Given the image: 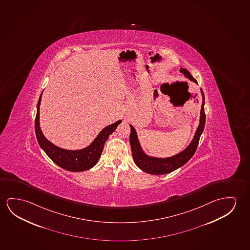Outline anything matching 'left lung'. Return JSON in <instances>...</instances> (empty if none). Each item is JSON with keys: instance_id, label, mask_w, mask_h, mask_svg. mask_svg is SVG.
<instances>
[{"instance_id": "obj_1", "label": "left lung", "mask_w": 250, "mask_h": 250, "mask_svg": "<svg viewBox=\"0 0 250 250\" xmlns=\"http://www.w3.org/2000/svg\"><path fill=\"white\" fill-rule=\"evenodd\" d=\"M181 73L185 75V77L189 81L197 84L196 80L192 77V75L188 72V70L181 67ZM201 90V94L203 98L202 107L200 111L199 125L196 129L195 135L193 137L191 142L189 143L185 150H182L179 153L176 154L171 157L168 158H157L149 156L144 151L142 146L139 142V137L137 134V131L134 127L131 125H129L131 127V134H130V144H131V152L132 158L134 160L136 166L143 171L149 173L151 175H164L172 172L175 169L180 168L192 158L193 155L196 152V148L198 146L200 137L204 131V125H205V113H204V94L203 90Z\"/></svg>"}]
</instances>
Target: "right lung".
Returning <instances> with one entry per match:
<instances>
[{
    "label": "right lung",
    "mask_w": 250,
    "mask_h": 250,
    "mask_svg": "<svg viewBox=\"0 0 250 250\" xmlns=\"http://www.w3.org/2000/svg\"><path fill=\"white\" fill-rule=\"evenodd\" d=\"M42 96L39 98L37 104V113L35 118V134L38 140L39 146L45 153L58 166L63 169L79 172L91 169L99 161L102 150L104 148V143L107 140L109 136L115 131L116 128L122 121L119 120L115 123L109 125L100 131L96 138L88 146L81 150H65L59 146H55L50 142L43 134L40 126V105L42 101Z\"/></svg>",
    "instance_id": "1"
}]
</instances>
